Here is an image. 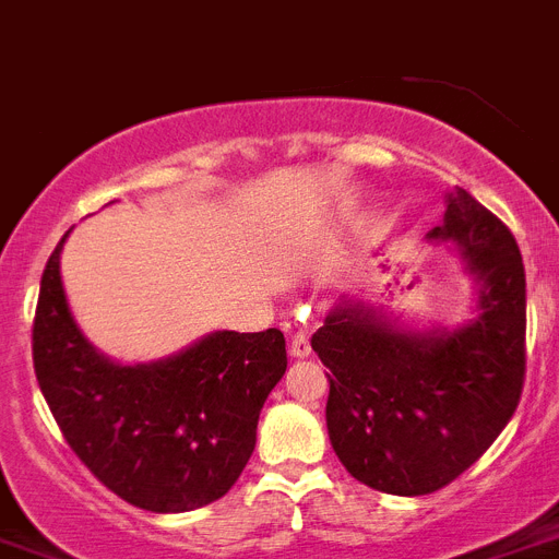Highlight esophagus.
<instances>
[{"label":"esophagus","mask_w":559,"mask_h":559,"mask_svg":"<svg viewBox=\"0 0 559 559\" xmlns=\"http://www.w3.org/2000/svg\"><path fill=\"white\" fill-rule=\"evenodd\" d=\"M309 352H312V346H309V335L301 330L293 341H289V355H293V358H307Z\"/></svg>","instance_id":"obj_1"}]
</instances>
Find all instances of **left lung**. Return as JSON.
Listing matches in <instances>:
<instances>
[{
  "instance_id": "8db88e82",
  "label": "left lung",
  "mask_w": 559,
  "mask_h": 559,
  "mask_svg": "<svg viewBox=\"0 0 559 559\" xmlns=\"http://www.w3.org/2000/svg\"><path fill=\"white\" fill-rule=\"evenodd\" d=\"M431 241H454L477 281L457 330L403 332L344 298L312 335L330 369L326 429L355 480L417 497L461 477L506 429L526 381V270L495 213L454 187Z\"/></svg>"
}]
</instances>
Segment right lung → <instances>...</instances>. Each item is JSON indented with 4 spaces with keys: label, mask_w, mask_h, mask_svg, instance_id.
Returning <instances> with one entry per match:
<instances>
[{
    "label": "right lung",
    "mask_w": 559,
    "mask_h": 559,
    "mask_svg": "<svg viewBox=\"0 0 559 559\" xmlns=\"http://www.w3.org/2000/svg\"><path fill=\"white\" fill-rule=\"evenodd\" d=\"M64 238L41 272L33 369L68 447L130 506L167 514L213 503L250 461L261 406L287 372L284 332H213L170 358L121 367L73 321Z\"/></svg>",
    "instance_id": "right-lung-1"
}]
</instances>
